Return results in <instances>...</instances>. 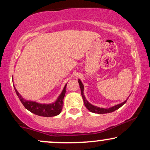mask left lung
Instances as JSON below:
<instances>
[{"instance_id":"obj_1","label":"left lung","mask_w":150,"mask_h":150,"mask_svg":"<svg viewBox=\"0 0 150 150\" xmlns=\"http://www.w3.org/2000/svg\"><path fill=\"white\" fill-rule=\"evenodd\" d=\"M78 82H79V84H80V89H81V94H82V99H83L84 104H85V106H86V108H87V109L89 110V111H90L91 112L99 113V114H103V113H111V112H113V111H116V110L118 109V108H119L120 107H121V106H123V105L124 104L125 102H126V101H125L124 102L121 103V104L116 105V106H113V107L109 108H103L97 107V106H93V105H92L91 104H89L88 101L86 100L85 96H84V94H83L84 86H83V85H82V82H81V81L80 80H78Z\"/></svg>"}]
</instances>
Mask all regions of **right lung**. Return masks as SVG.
Returning a JSON list of instances; mask_svg holds the SVG:
<instances>
[{"label": "right lung", "instance_id": "add662e5", "mask_svg": "<svg viewBox=\"0 0 150 150\" xmlns=\"http://www.w3.org/2000/svg\"><path fill=\"white\" fill-rule=\"evenodd\" d=\"M15 90L22 104L27 110L38 116L52 117L57 116L61 112V110L63 106V98L65 97V92H66V85L65 86L61 95L58 98L57 101L51 104H41L39 103L34 102V101H26L21 97V95L19 94L15 88Z\"/></svg>", "mask_w": 150, "mask_h": 150}]
</instances>
